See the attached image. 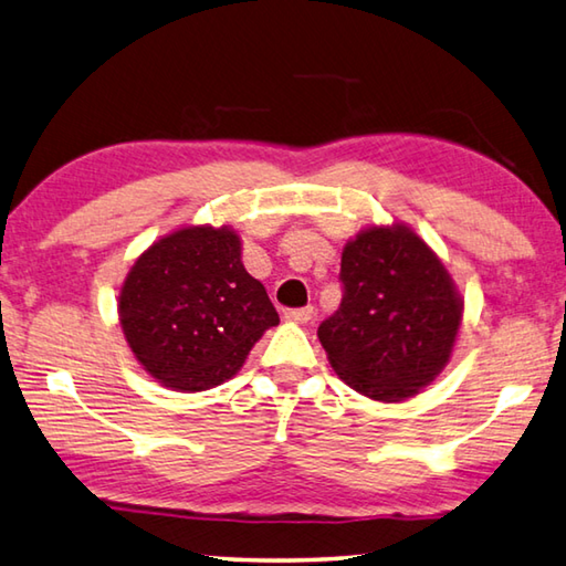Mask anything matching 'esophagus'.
<instances>
[{
  "label": "esophagus",
  "mask_w": 566,
  "mask_h": 566,
  "mask_svg": "<svg viewBox=\"0 0 566 566\" xmlns=\"http://www.w3.org/2000/svg\"><path fill=\"white\" fill-rule=\"evenodd\" d=\"M284 318L292 324H310L314 318V310L312 306H304V310H290L284 312Z\"/></svg>",
  "instance_id": "1"
}]
</instances>
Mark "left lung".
I'll return each instance as SVG.
<instances>
[{
    "mask_svg": "<svg viewBox=\"0 0 566 566\" xmlns=\"http://www.w3.org/2000/svg\"><path fill=\"white\" fill-rule=\"evenodd\" d=\"M342 310L318 326L328 364L371 400L418 396L448 366L465 302L433 248L406 222L368 224L342 252Z\"/></svg>",
    "mask_w": 566,
    "mask_h": 566,
    "instance_id": "obj_1",
    "label": "left lung"
}]
</instances>
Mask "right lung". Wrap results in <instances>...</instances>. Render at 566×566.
<instances>
[{"label":"right lung","instance_id":"obj_1","mask_svg":"<svg viewBox=\"0 0 566 566\" xmlns=\"http://www.w3.org/2000/svg\"><path fill=\"white\" fill-rule=\"evenodd\" d=\"M118 322L143 371L198 394L230 381L280 314L244 270L238 230L182 224L133 262L118 290Z\"/></svg>","mask_w":566,"mask_h":566}]
</instances>
